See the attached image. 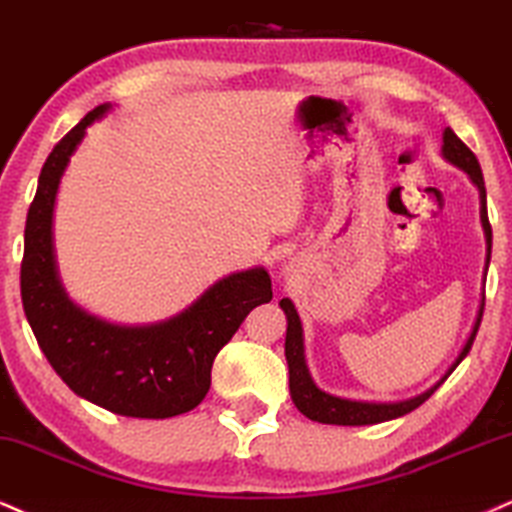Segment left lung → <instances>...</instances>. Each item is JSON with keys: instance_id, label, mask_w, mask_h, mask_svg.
<instances>
[{"instance_id": "1", "label": "left lung", "mask_w": 512, "mask_h": 512, "mask_svg": "<svg viewBox=\"0 0 512 512\" xmlns=\"http://www.w3.org/2000/svg\"><path fill=\"white\" fill-rule=\"evenodd\" d=\"M441 156L446 161L453 163V166L465 170L470 175L472 185L479 189V220H482L484 239H487V261H484V275H487L489 261H491V225L487 216V189H484V178L482 168H479L477 156L460 142V137L451 128L444 130V144H441ZM280 308L287 315V337H285V356L289 365V394H292L294 406L306 415L308 420L323 422V425H377V422H387L394 418H401V415L410 413L418 406H422L430 396L437 391L441 384L446 382V377L451 375L453 370L458 368L460 361L468 356L472 349V342H475V334L479 330V323H482L484 313V294L482 301H479V311L475 318V325L465 339L463 349H460L458 358L449 365V370L441 375L437 384H432L430 389L422 391V394L413 396V399L406 401H389V403H375V401H353V399H342V396H332L327 391L315 387L311 372H308L306 356H304V327H301L299 313H296L294 304L289 299L280 301Z\"/></svg>"}]
</instances>
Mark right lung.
Masks as SVG:
<instances>
[{
	"mask_svg": "<svg viewBox=\"0 0 512 512\" xmlns=\"http://www.w3.org/2000/svg\"><path fill=\"white\" fill-rule=\"evenodd\" d=\"M109 111L111 104L92 109L44 161L25 220L23 311L56 375L82 399L128 418H173L204 401L218 351L251 308L273 299V287L261 266L232 273L151 325L109 323L71 301L54 258L56 192L87 128Z\"/></svg>",
	"mask_w": 512,
	"mask_h": 512,
	"instance_id": "1",
	"label": "right lung"
}]
</instances>
